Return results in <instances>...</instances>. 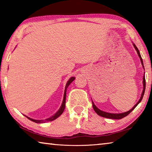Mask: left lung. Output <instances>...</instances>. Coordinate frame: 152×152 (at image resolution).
Masks as SVG:
<instances>
[{"label": "left lung", "instance_id": "1", "mask_svg": "<svg viewBox=\"0 0 152 152\" xmlns=\"http://www.w3.org/2000/svg\"><path fill=\"white\" fill-rule=\"evenodd\" d=\"M133 46H134V48H135L136 51H137V53L139 56V57H140L141 61V64L143 65V67L144 68L143 66V60L142 58L141 57V55H140V51H139L138 48L136 47V45L135 44H133ZM143 92H142V94H141V96L140 98V101L137 102V103L136 104L134 107H133L132 109L129 110L127 112H125V113H107V112H104L102 111V110H101L100 109H98V108L95 106V104H94V102L92 101V107H93V109L94 110V111L96 112L98 115H99V116H101L102 117H105V118H109V119H123V117H125L128 115L129 113L132 111V110L135 109V108L137 106V104L140 103V102L141 101V100L143 99V96L144 95V92H145V74H144L143 76Z\"/></svg>", "mask_w": 152, "mask_h": 152}]
</instances>
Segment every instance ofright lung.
I'll return each mask as SVG.
<instances>
[{
  "instance_id": "1",
  "label": "right lung",
  "mask_w": 152,
  "mask_h": 152,
  "mask_svg": "<svg viewBox=\"0 0 152 152\" xmlns=\"http://www.w3.org/2000/svg\"><path fill=\"white\" fill-rule=\"evenodd\" d=\"M74 79H75V78H74V77H72V78H70V80H69L68 81V82H67V84H66V88H65V92H64L63 102H62V104H61V106L60 107V109H59L58 111L54 115H53L52 117H51L50 118H48V119H45V120H35V119H31V118L27 117L28 119H29L31 121H33V122H35V123H45V122H47V121H52L55 120L56 119H57L58 117H60V115L62 114V113L64 112V109H65V106H66V90H67V88H68L69 85H70L71 82L74 80Z\"/></svg>"
}]
</instances>
